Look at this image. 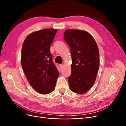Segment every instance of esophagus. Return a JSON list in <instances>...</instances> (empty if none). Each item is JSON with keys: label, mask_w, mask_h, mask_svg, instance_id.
Returning a JSON list of instances; mask_svg holds the SVG:
<instances>
[{"label": "esophagus", "mask_w": 126, "mask_h": 126, "mask_svg": "<svg viewBox=\"0 0 126 126\" xmlns=\"http://www.w3.org/2000/svg\"><path fill=\"white\" fill-rule=\"evenodd\" d=\"M59 67H60V68H61V69H62V68H63V64H59Z\"/></svg>", "instance_id": "34e87169"}]
</instances>
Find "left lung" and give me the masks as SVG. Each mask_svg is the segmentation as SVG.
<instances>
[{"label": "left lung", "instance_id": "1", "mask_svg": "<svg viewBox=\"0 0 126 126\" xmlns=\"http://www.w3.org/2000/svg\"><path fill=\"white\" fill-rule=\"evenodd\" d=\"M63 37L72 58L69 88L75 93L85 94L93 86L99 68L97 44L92 35L83 30L67 29Z\"/></svg>", "mask_w": 126, "mask_h": 126}]
</instances>
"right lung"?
I'll return each instance as SVG.
<instances>
[{
  "instance_id": "obj_1",
  "label": "right lung",
  "mask_w": 126,
  "mask_h": 126,
  "mask_svg": "<svg viewBox=\"0 0 126 126\" xmlns=\"http://www.w3.org/2000/svg\"><path fill=\"white\" fill-rule=\"evenodd\" d=\"M57 32V29L46 28L32 32L26 38L22 44V69L30 85L42 94L54 90L59 76L50 51Z\"/></svg>"
}]
</instances>
